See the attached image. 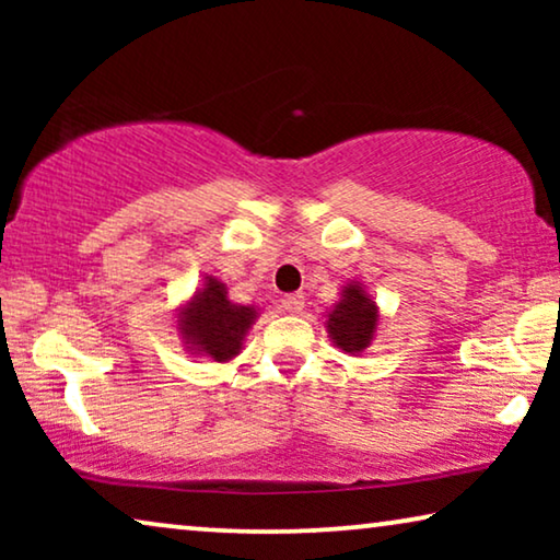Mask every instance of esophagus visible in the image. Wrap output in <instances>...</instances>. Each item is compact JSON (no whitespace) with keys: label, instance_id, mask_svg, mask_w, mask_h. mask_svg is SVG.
I'll list each match as a JSON object with an SVG mask.
<instances>
[{"label":"esophagus","instance_id":"obj_1","mask_svg":"<svg viewBox=\"0 0 560 560\" xmlns=\"http://www.w3.org/2000/svg\"><path fill=\"white\" fill-rule=\"evenodd\" d=\"M303 305H305V295L293 293V295L282 298V301H280V311H282V313H301Z\"/></svg>","mask_w":560,"mask_h":560}]
</instances>
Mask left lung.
Returning a JSON list of instances; mask_svg holds the SVG:
<instances>
[{
    "mask_svg": "<svg viewBox=\"0 0 560 560\" xmlns=\"http://www.w3.org/2000/svg\"><path fill=\"white\" fill-rule=\"evenodd\" d=\"M374 324H377L374 303L364 295L362 288L349 285L343 290L339 305L328 316V334H331L336 347L357 354V351L366 349V343H370Z\"/></svg>",
    "mask_w": 560,
    "mask_h": 560,
    "instance_id": "obj_1",
    "label": "left lung"
}]
</instances>
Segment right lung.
Here are the masks:
<instances>
[{
  "instance_id": "1",
  "label": "right lung",
  "mask_w": 560,
  "mask_h": 560,
  "mask_svg": "<svg viewBox=\"0 0 560 560\" xmlns=\"http://www.w3.org/2000/svg\"><path fill=\"white\" fill-rule=\"evenodd\" d=\"M255 320V308L234 305L226 298V288L209 278L194 303L180 313V331L188 343L203 354L224 362L242 349V339Z\"/></svg>"
}]
</instances>
